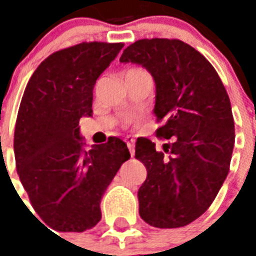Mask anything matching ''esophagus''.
Listing matches in <instances>:
<instances>
[{
    "instance_id": "1",
    "label": "esophagus",
    "mask_w": 256,
    "mask_h": 256,
    "mask_svg": "<svg viewBox=\"0 0 256 256\" xmlns=\"http://www.w3.org/2000/svg\"><path fill=\"white\" fill-rule=\"evenodd\" d=\"M126 144H128V150H130V154H132V156H134V154H136V150H134V138H132V136H126Z\"/></svg>"
}]
</instances>
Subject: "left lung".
I'll return each instance as SVG.
<instances>
[{
	"label": "left lung",
	"mask_w": 256,
	"mask_h": 256,
	"mask_svg": "<svg viewBox=\"0 0 256 256\" xmlns=\"http://www.w3.org/2000/svg\"><path fill=\"white\" fill-rule=\"evenodd\" d=\"M152 74L156 136L172 140L164 152L140 138L136 158L148 178L138 190L140 215L158 228L194 222L210 207L228 170L235 142L230 98L210 62L179 40H140L120 58Z\"/></svg>",
	"instance_id": "1"
}]
</instances>
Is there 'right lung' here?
Masks as SVG:
<instances>
[{"instance_id":"1","label":"right lung","mask_w":256,"mask_h":256,"mask_svg":"<svg viewBox=\"0 0 256 256\" xmlns=\"http://www.w3.org/2000/svg\"><path fill=\"white\" fill-rule=\"evenodd\" d=\"M122 48L82 42L58 50L41 62L22 96L14 130L17 172L36 212L56 231L96 226L104 191L130 158L116 136L86 152L78 126L92 116L94 85Z\"/></svg>"}]
</instances>
